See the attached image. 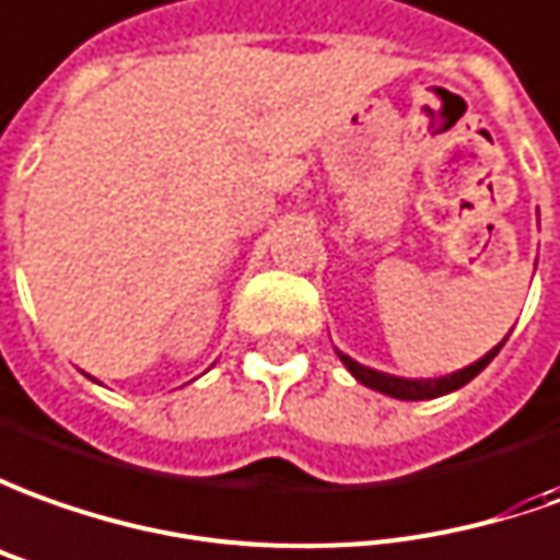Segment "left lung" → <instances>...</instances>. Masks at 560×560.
Listing matches in <instances>:
<instances>
[{
    "instance_id": "1",
    "label": "left lung",
    "mask_w": 560,
    "mask_h": 560,
    "mask_svg": "<svg viewBox=\"0 0 560 560\" xmlns=\"http://www.w3.org/2000/svg\"><path fill=\"white\" fill-rule=\"evenodd\" d=\"M506 338L493 347V350H488L481 360L472 362V365H466V369H460V372H451V375H442V377H396V375H387V372H377V369H369V365H362V362L357 360H350V357L341 353V350H338V357H341V362H345L347 372L357 377L360 384H365V387L384 393V396H393V399L418 402V399H435V396H445V393L460 390L464 384H469V381L479 375L481 369H485V365L500 353V347L506 345Z\"/></svg>"
}]
</instances>
